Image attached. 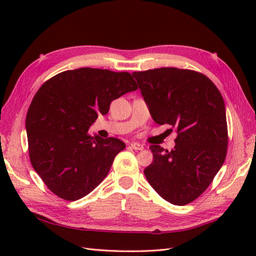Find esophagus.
I'll return each instance as SVG.
<instances>
[{"mask_svg": "<svg viewBox=\"0 0 256 256\" xmlns=\"http://www.w3.org/2000/svg\"><path fill=\"white\" fill-rule=\"evenodd\" d=\"M131 148H132L133 150H144V145H142L140 143L134 142V143L131 144Z\"/></svg>", "mask_w": 256, "mask_h": 256, "instance_id": "esophagus-1", "label": "esophagus"}]
</instances>
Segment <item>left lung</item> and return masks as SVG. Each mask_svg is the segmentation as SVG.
<instances>
[{"label":"left lung","mask_w":256,"mask_h":256,"mask_svg":"<svg viewBox=\"0 0 256 256\" xmlns=\"http://www.w3.org/2000/svg\"><path fill=\"white\" fill-rule=\"evenodd\" d=\"M132 74L154 121L177 131L170 152L150 146L153 162L144 170L145 177L162 199L187 204L208 188L224 162V98L208 77L192 70L158 68Z\"/></svg>","instance_id":"left-lung-1"}]
</instances>
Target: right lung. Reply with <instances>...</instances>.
Returning <instances> with one entry per match:
<instances>
[{
    "label": "right lung",
    "mask_w": 256,
    "mask_h": 256,
    "mask_svg": "<svg viewBox=\"0 0 256 256\" xmlns=\"http://www.w3.org/2000/svg\"><path fill=\"white\" fill-rule=\"evenodd\" d=\"M136 89L128 72L79 68L56 74L37 91L26 116L30 158L58 197L84 198L106 177L125 144L91 136L88 130L113 100Z\"/></svg>",
    "instance_id": "obj_1"
}]
</instances>
